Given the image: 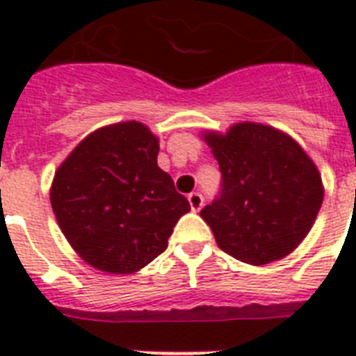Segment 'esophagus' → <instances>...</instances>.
<instances>
[{
    "mask_svg": "<svg viewBox=\"0 0 356 356\" xmlns=\"http://www.w3.org/2000/svg\"><path fill=\"white\" fill-rule=\"evenodd\" d=\"M188 203H190V209L194 212H200L201 207H203V195L200 192H192L188 195Z\"/></svg>",
    "mask_w": 356,
    "mask_h": 356,
    "instance_id": "obj_1",
    "label": "esophagus"
}]
</instances>
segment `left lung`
I'll use <instances>...</instances> for the list:
<instances>
[{
  "label": "left lung",
  "instance_id": "1",
  "mask_svg": "<svg viewBox=\"0 0 356 356\" xmlns=\"http://www.w3.org/2000/svg\"><path fill=\"white\" fill-rule=\"evenodd\" d=\"M223 179L222 197L201 211L216 243L245 264L281 260L303 242L323 203V181L307 151L281 129L240 122L203 131Z\"/></svg>",
  "mask_w": 356,
  "mask_h": 356
}]
</instances>
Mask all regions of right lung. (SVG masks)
<instances>
[{"mask_svg": "<svg viewBox=\"0 0 356 356\" xmlns=\"http://www.w3.org/2000/svg\"><path fill=\"white\" fill-rule=\"evenodd\" d=\"M159 136L136 120L86 134L55 172L53 214L75 253L111 275L136 273L168 248L188 200L156 164Z\"/></svg>", "mask_w": 356, "mask_h": 356, "instance_id": "right-lung-1", "label": "right lung"}]
</instances>
